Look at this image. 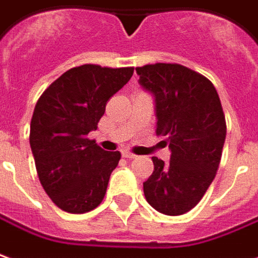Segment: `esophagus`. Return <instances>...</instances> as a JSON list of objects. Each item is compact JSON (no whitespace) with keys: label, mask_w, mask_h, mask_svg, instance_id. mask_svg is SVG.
<instances>
[{"label":"esophagus","mask_w":258,"mask_h":258,"mask_svg":"<svg viewBox=\"0 0 258 258\" xmlns=\"http://www.w3.org/2000/svg\"><path fill=\"white\" fill-rule=\"evenodd\" d=\"M121 155H123V158H125V159H135V158H137V155L131 154V152H127V151H123Z\"/></svg>","instance_id":"esophagus-1"}]
</instances>
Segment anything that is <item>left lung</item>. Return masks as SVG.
<instances>
[{"label": "left lung", "instance_id": "left-lung-1", "mask_svg": "<svg viewBox=\"0 0 258 258\" xmlns=\"http://www.w3.org/2000/svg\"><path fill=\"white\" fill-rule=\"evenodd\" d=\"M138 84L154 96L156 134L167 137L170 162L152 158L144 183L149 205L165 215H183L200 203L217 174L226 123L215 86L180 64L135 68Z\"/></svg>", "mask_w": 258, "mask_h": 258}]
</instances>
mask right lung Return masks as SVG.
<instances>
[{
    "label": "right lung",
    "mask_w": 258,
    "mask_h": 258,
    "mask_svg": "<svg viewBox=\"0 0 258 258\" xmlns=\"http://www.w3.org/2000/svg\"><path fill=\"white\" fill-rule=\"evenodd\" d=\"M133 74V67H75L37 100L29 141L41 185L60 210L85 214L102 203L121 154L103 151L88 134Z\"/></svg>",
    "instance_id": "right-lung-1"
}]
</instances>
